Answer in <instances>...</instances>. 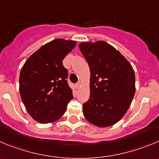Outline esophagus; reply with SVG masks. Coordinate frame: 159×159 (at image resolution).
<instances>
[{
  "label": "esophagus",
  "mask_w": 159,
  "mask_h": 159,
  "mask_svg": "<svg viewBox=\"0 0 159 159\" xmlns=\"http://www.w3.org/2000/svg\"><path fill=\"white\" fill-rule=\"evenodd\" d=\"M80 85H81V82H80V81H78V82H77L76 84H75V87H76L77 89H78L80 87Z\"/></svg>",
  "instance_id": "esophagus-1"
}]
</instances>
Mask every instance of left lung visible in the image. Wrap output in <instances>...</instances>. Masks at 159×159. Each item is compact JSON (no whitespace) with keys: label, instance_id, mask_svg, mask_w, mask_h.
Segmentation results:
<instances>
[{"label":"left lung","instance_id":"8db88e82","mask_svg":"<svg viewBox=\"0 0 159 159\" xmlns=\"http://www.w3.org/2000/svg\"><path fill=\"white\" fill-rule=\"evenodd\" d=\"M79 48L89 66L90 97L83 114L90 123L107 127L126 113L135 94V74L124 56L104 41L83 42Z\"/></svg>","mask_w":159,"mask_h":159}]
</instances>
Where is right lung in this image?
Wrapping results in <instances>:
<instances>
[{"mask_svg": "<svg viewBox=\"0 0 159 159\" xmlns=\"http://www.w3.org/2000/svg\"><path fill=\"white\" fill-rule=\"evenodd\" d=\"M75 45L76 41L53 40L30 56L22 68L21 99L30 115L38 122H53L61 118L73 99L63 60Z\"/></svg>", "mask_w": 159, "mask_h": 159, "instance_id": "add662e5", "label": "right lung"}]
</instances>
